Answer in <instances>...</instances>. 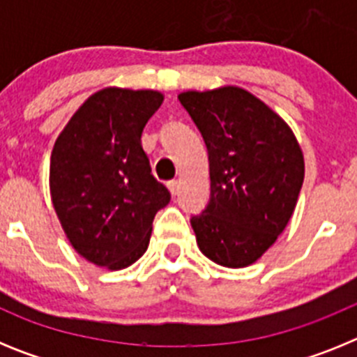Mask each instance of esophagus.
I'll use <instances>...</instances> for the list:
<instances>
[{
	"instance_id": "34e87169",
	"label": "esophagus",
	"mask_w": 357,
	"mask_h": 357,
	"mask_svg": "<svg viewBox=\"0 0 357 357\" xmlns=\"http://www.w3.org/2000/svg\"><path fill=\"white\" fill-rule=\"evenodd\" d=\"M168 189L172 191V195H178V189H181V184L178 181H169L168 182Z\"/></svg>"
}]
</instances>
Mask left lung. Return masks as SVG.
Here are the masks:
<instances>
[{"label":"left lung","mask_w":357,"mask_h":357,"mask_svg":"<svg viewBox=\"0 0 357 357\" xmlns=\"http://www.w3.org/2000/svg\"><path fill=\"white\" fill-rule=\"evenodd\" d=\"M209 153L211 197L191 216L202 254L227 268L255 263L286 229L304 182L291 128L239 87L178 94Z\"/></svg>","instance_id":"obj_1"}]
</instances>
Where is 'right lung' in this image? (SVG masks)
I'll use <instances>...</instances> for the list:
<instances>
[{"label": "right lung", "instance_id": "add662e5", "mask_svg": "<svg viewBox=\"0 0 357 357\" xmlns=\"http://www.w3.org/2000/svg\"><path fill=\"white\" fill-rule=\"evenodd\" d=\"M157 91H98L56 137L50 191L73 248L91 263L121 270L146 252L157 211L172 200L141 146Z\"/></svg>", "mask_w": 357, "mask_h": 357}]
</instances>
